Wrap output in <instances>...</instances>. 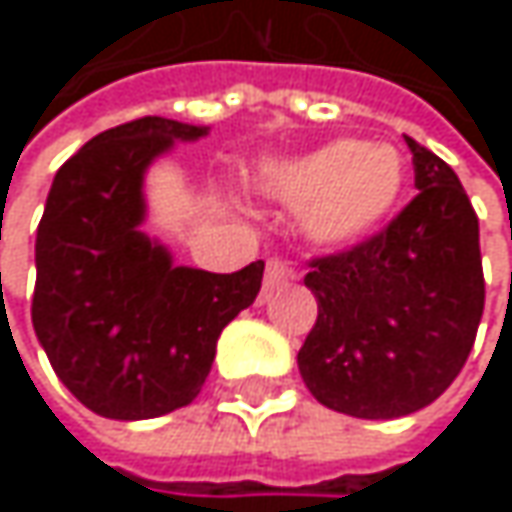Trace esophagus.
<instances>
[{
	"label": "esophagus",
	"instance_id": "1",
	"mask_svg": "<svg viewBox=\"0 0 512 512\" xmlns=\"http://www.w3.org/2000/svg\"><path fill=\"white\" fill-rule=\"evenodd\" d=\"M293 278H296V272L287 266V260H281V257L266 260V272H263V287L266 290H275V287H281V284H287Z\"/></svg>",
	"mask_w": 512,
	"mask_h": 512
}]
</instances>
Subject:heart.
<instances>
[{"mask_svg": "<svg viewBox=\"0 0 512 512\" xmlns=\"http://www.w3.org/2000/svg\"><path fill=\"white\" fill-rule=\"evenodd\" d=\"M266 183L290 204H305V234L320 246H350L394 210L406 168L388 145L335 142L317 154L269 168Z\"/></svg>", "mask_w": 512, "mask_h": 512, "instance_id": "1", "label": "heart"}]
</instances>
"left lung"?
Instances as JSON below:
<instances>
[{
  "label": "left lung",
  "instance_id": "obj_1",
  "mask_svg": "<svg viewBox=\"0 0 512 512\" xmlns=\"http://www.w3.org/2000/svg\"><path fill=\"white\" fill-rule=\"evenodd\" d=\"M418 195L376 234L308 260L317 320L299 350L308 391L353 418H400L457 379L483 317L477 213L454 168L406 136Z\"/></svg>",
  "mask_w": 512,
  "mask_h": 512
}]
</instances>
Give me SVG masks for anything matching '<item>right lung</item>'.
<instances>
[{
    "label": "right lung",
    "mask_w": 512,
    "mask_h": 512,
    "mask_svg": "<svg viewBox=\"0 0 512 512\" xmlns=\"http://www.w3.org/2000/svg\"><path fill=\"white\" fill-rule=\"evenodd\" d=\"M189 127L145 115L94 136L55 174L35 240L32 323L52 370L91 412L145 421L189 406L222 329L255 302L263 260L171 266L139 231L142 174Z\"/></svg>",
    "instance_id": "1"
}]
</instances>
